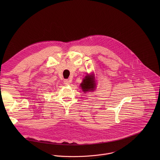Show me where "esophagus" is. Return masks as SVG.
<instances>
[{"instance_id":"obj_1","label":"esophagus","mask_w":160,"mask_h":160,"mask_svg":"<svg viewBox=\"0 0 160 160\" xmlns=\"http://www.w3.org/2000/svg\"><path fill=\"white\" fill-rule=\"evenodd\" d=\"M70 84V81L68 79H65L64 80V84L66 86H68Z\"/></svg>"}]
</instances>
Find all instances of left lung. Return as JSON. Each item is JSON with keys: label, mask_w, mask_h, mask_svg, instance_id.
Returning a JSON list of instances; mask_svg holds the SVG:
<instances>
[{"label": "left lung", "mask_w": 160, "mask_h": 160, "mask_svg": "<svg viewBox=\"0 0 160 160\" xmlns=\"http://www.w3.org/2000/svg\"><path fill=\"white\" fill-rule=\"evenodd\" d=\"M93 76L88 75L86 76L84 79L82 83L81 84V87L82 89V91L84 92L91 91L94 89V82H93Z\"/></svg>", "instance_id": "8db88e82"}]
</instances>
